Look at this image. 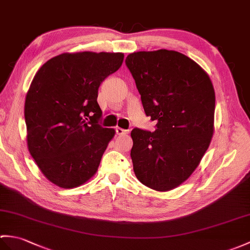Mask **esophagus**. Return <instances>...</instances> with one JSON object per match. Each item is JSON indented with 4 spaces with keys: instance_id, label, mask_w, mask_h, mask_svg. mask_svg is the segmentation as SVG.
Masks as SVG:
<instances>
[{
    "instance_id": "34e87169",
    "label": "esophagus",
    "mask_w": 250,
    "mask_h": 250,
    "mask_svg": "<svg viewBox=\"0 0 250 250\" xmlns=\"http://www.w3.org/2000/svg\"><path fill=\"white\" fill-rule=\"evenodd\" d=\"M115 131H116V134L117 135H125V134H127V130H125V129H123V127H116L115 129Z\"/></svg>"
}]
</instances>
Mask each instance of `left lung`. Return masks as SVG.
<instances>
[{
    "mask_svg": "<svg viewBox=\"0 0 250 250\" xmlns=\"http://www.w3.org/2000/svg\"><path fill=\"white\" fill-rule=\"evenodd\" d=\"M144 111L155 131L131 132V158L144 185L166 191L199 165L213 136L215 92L198 63L177 51L134 52L126 56Z\"/></svg>",
    "mask_w": 250,
    "mask_h": 250,
    "instance_id": "left-lung-1",
    "label": "left lung"
}]
</instances>
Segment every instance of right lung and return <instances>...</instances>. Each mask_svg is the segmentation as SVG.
<instances>
[{
  "instance_id": "obj_1",
  "label": "right lung",
  "mask_w": 250,
  "mask_h": 250,
  "mask_svg": "<svg viewBox=\"0 0 250 250\" xmlns=\"http://www.w3.org/2000/svg\"><path fill=\"white\" fill-rule=\"evenodd\" d=\"M123 62V53H62L35 74L24 105L27 147L57 187H80L98 170L115 135L114 129L99 125L98 89Z\"/></svg>"
}]
</instances>
